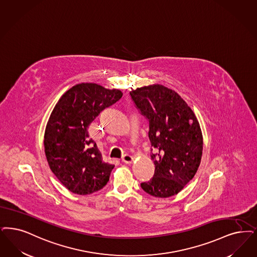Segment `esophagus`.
Returning a JSON list of instances; mask_svg holds the SVG:
<instances>
[{
  "label": "esophagus",
  "instance_id": "obj_1",
  "mask_svg": "<svg viewBox=\"0 0 257 257\" xmlns=\"http://www.w3.org/2000/svg\"><path fill=\"white\" fill-rule=\"evenodd\" d=\"M121 161L123 162L124 164L129 165V164H132V162L134 161V158L131 155L124 154L123 156H122V158H121Z\"/></svg>",
  "mask_w": 257,
  "mask_h": 257
}]
</instances>
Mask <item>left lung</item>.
Wrapping results in <instances>:
<instances>
[{"mask_svg":"<svg viewBox=\"0 0 257 257\" xmlns=\"http://www.w3.org/2000/svg\"><path fill=\"white\" fill-rule=\"evenodd\" d=\"M136 108L149 123L148 137L155 173L141 184L149 195L178 194L196 174L203 153V136L195 114L185 100L163 85L130 92Z\"/></svg>","mask_w":257,"mask_h":257,"instance_id":"8db88e82","label":"left lung"}]
</instances>
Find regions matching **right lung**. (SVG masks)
<instances>
[{"instance_id":"add662e5","label":"right lung","mask_w":257,"mask_h":257,"mask_svg":"<svg viewBox=\"0 0 257 257\" xmlns=\"http://www.w3.org/2000/svg\"><path fill=\"white\" fill-rule=\"evenodd\" d=\"M121 96L119 90L81 83L65 92L55 105L45 131V153L52 173L72 193L91 194L109 182L113 165L103 163L88 128Z\"/></svg>"}]
</instances>
